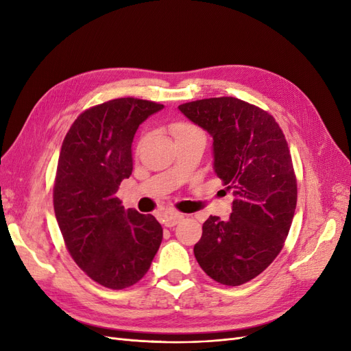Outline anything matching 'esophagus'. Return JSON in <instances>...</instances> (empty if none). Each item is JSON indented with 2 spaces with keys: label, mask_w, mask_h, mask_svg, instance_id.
<instances>
[{
  "label": "esophagus",
  "mask_w": 351,
  "mask_h": 351,
  "mask_svg": "<svg viewBox=\"0 0 351 351\" xmlns=\"http://www.w3.org/2000/svg\"><path fill=\"white\" fill-rule=\"evenodd\" d=\"M182 219H183V215L178 214V212H165L162 215V224L165 227H174Z\"/></svg>",
  "instance_id": "34e87169"
}]
</instances>
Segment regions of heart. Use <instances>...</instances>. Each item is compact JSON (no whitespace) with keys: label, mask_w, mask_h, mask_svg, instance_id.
<instances>
[{"label":"heart","mask_w":351,"mask_h":351,"mask_svg":"<svg viewBox=\"0 0 351 351\" xmlns=\"http://www.w3.org/2000/svg\"><path fill=\"white\" fill-rule=\"evenodd\" d=\"M169 130H171V134L174 136L176 142H183L190 139H205L204 130H202L197 124L190 123V121H184V120L174 121L171 125H169Z\"/></svg>","instance_id":"obj_1"}]
</instances>
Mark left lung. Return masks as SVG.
Here are the masks:
<instances>
[{
    "mask_svg": "<svg viewBox=\"0 0 351 351\" xmlns=\"http://www.w3.org/2000/svg\"><path fill=\"white\" fill-rule=\"evenodd\" d=\"M214 139V167L236 196L228 221L209 217L195 244L206 275L224 285L258 277L278 256L294 217L297 180L289 143L274 117L232 97L178 105Z\"/></svg>",
    "mask_w": 351,
    "mask_h": 351,
    "instance_id": "8db88e82",
    "label": "left lung"
}]
</instances>
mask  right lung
<instances>
[{
	"label": "right lung",
	"instance_id": "1",
	"mask_svg": "<svg viewBox=\"0 0 351 351\" xmlns=\"http://www.w3.org/2000/svg\"><path fill=\"white\" fill-rule=\"evenodd\" d=\"M162 104L111 99L84 110L62 142L54 180V210L77 267L111 290L132 287L149 269L162 241L154 215L124 209L117 190L133 171L139 124Z\"/></svg>",
	"mask_w": 351,
	"mask_h": 351
}]
</instances>
